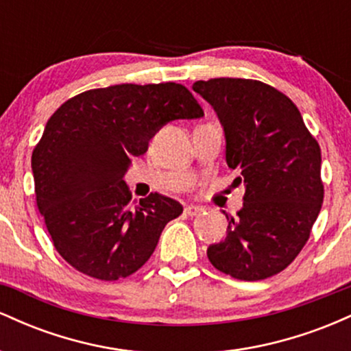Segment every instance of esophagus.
I'll return each mask as SVG.
<instances>
[{"mask_svg": "<svg viewBox=\"0 0 351 351\" xmlns=\"http://www.w3.org/2000/svg\"><path fill=\"white\" fill-rule=\"evenodd\" d=\"M201 211H203V208H201V206H195V204H189V206L184 208V215L191 216V217H193V216H198Z\"/></svg>", "mask_w": 351, "mask_h": 351, "instance_id": "1", "label": "esophagus"}]
</instances>
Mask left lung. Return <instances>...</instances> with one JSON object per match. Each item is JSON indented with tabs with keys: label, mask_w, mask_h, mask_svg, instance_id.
<instances>
[{
	"label": "left lung",
	"mask_w": 351,
	"mask_h": 351,
	"mask_svg": "<svg viewBox=\"0 0 351 351\" xmlns=\"http://www.w3.org/2000/svg\"><path fill=\"white\" fill-rule=\"evenodd\" d=\"M226 135V162L244 183V204L228 217L226 239L208 247L217 271L263 280L299 256L324 203L322 153L299 108L272 86L252 79L198 80Z\"/></svg>",
	"instance_id": "obj_1"
}]
</instances>
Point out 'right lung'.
Wrapping results in <instances>:
<instances>
[{"label":"right lung","mask_w":351,"mask_h":351,"mask_svg":"<svg viewBox=\"0 0 351 351\" xmlns=\"http://www.w3.org/2000/svg\"><path fill=\"white\" fill-rule=\"evenodd\" d=\"M203 115L191 92L175 82L92 88L52 114L31 167L38 209L67 264L119 280L150 259L183 206L158 193L134 204L123 175L163 125Z\"/></svg>","instance_id":"obj_1"}]
</instances>
